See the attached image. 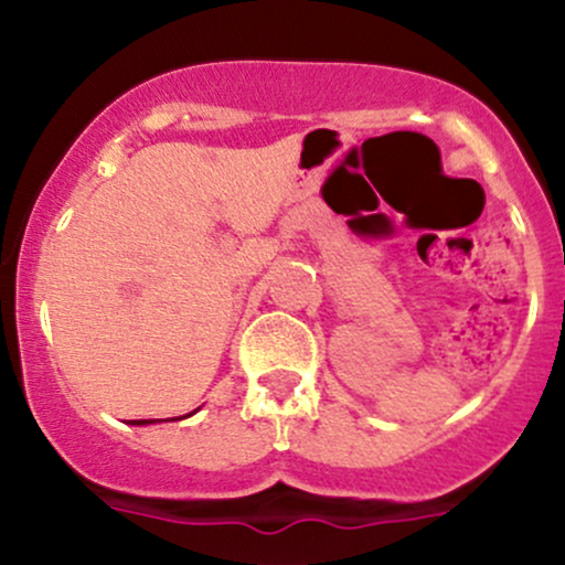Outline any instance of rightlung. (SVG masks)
Returning a JSON list of instances; mask_svg holds the SVG:
<instances>
[{"label": "right lung", "instance_id": "1", "mask_svg": "<svg viewBox=\"0 0 565 565\" xmlns=\"http://www.w3.org/2000/svg\"><path fill=\"white\" fill-rule=\"evenodd\" d=\"M196 414V412H191ZM191 414H185V417H191ZM185 417H172V419H185ZM129 425H153V419H129Z\"/></svg>", "mask_w": 565, "mask_h": 565}]
</instances>
